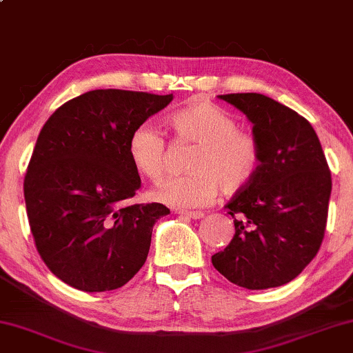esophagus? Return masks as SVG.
I'll list each match as a JSON object with an SVG mask.
<instances>
[{
	"instance_id": "obj_1",
	"label": "esophagus",
	"mask_w": 353,
	"mask_h": 353,
	"mask_svg": "<svg viewBox=\"0 0 353 353\" xmlns=\"http://www.w3.org/2000/svg\"><path fill=\"white\" fill-rule=\"evenodd\" d=\"M178 214H180V216H186V218H192V219H201V218H203V212H188V210H180L178 212Z\"/></svg>"
}]
</instances>
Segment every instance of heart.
<instances>
[{"label":"heart","instance_id":"b5f03b06","mask_svg":"<svg viewBox=\"0 0 353 353\" xmlns=\"http://www.w3.org/2000/svg\"><path fill=\"white\" fill-rule=\"evenodd\" d=\"M168 125L181 141L196 143L189 159L192 173L162 181L152 199L176 208L208 205L221 188L224 194L243 191L261 165V146L252 132L239 129L228 110L205 99H194L168 116ZM167 143L150 122L137 125L127 143V152L137 172L151 181L165 172Z\"/></svg>","mask_w":353,"mask_h":353}]
</instances>
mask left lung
Listing matches in <instances>:
<instances>
[{
  "instance_id": "obj_1",
  "label": "left lung",
  "mask_w": 353,
  "mask_h": 353,
  "mask_svg": "<svg viewBox=\"0 0 353 353\" xmlns=\"http://www.w3.org/2000/svg\"><path fill=\"white\" fill-rule=\"evenodd\" d=\"M261 146L254 180L226 205L236 234L212 263L248 290L282 287L315 258L325 236L331 172L305 117L263 94H228Z\"/></svg>"
}]
</instances>
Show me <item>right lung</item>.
<instances>
[{
	"label": "right lung",
	"instance_id": "right-lung-1",
	"mask_svg": "<svg viewBox=\"0 0 353 353\" xmlns=\"http://www.w3.org/2000/svg\"><path fill=\"white\" fill-rule=\"evenodd\" d=\"M173 99L148 92L90 90L49 117L23 181L39 256L70 287L121 288L141 269L162 203L125 205L141 186L127 143L137 125Z\"/></svg>",
	"mask_w": 353,
	"mask_h": 353
}]
</instances>
